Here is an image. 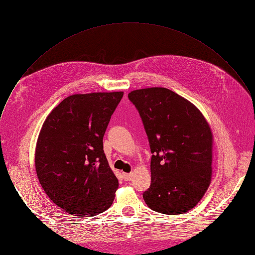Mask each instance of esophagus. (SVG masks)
<instances>
[{
  "mask_svg": "<svg viewBox=\"0 0 255 255\" xmlns=\"http://www.w3.org/2000/svg\"><path fill=\"white\" fill-rule=\"evenodd\" d=\"M122 176H123V179H124V180L128 181V180H130V179L132 178V173H123Z\"/></svg>",
  "mask_w": 255,
  "mask_h": 255,
  "instance_id": "esophagus-1",
  "label": "esophagus"
}]
</instances>
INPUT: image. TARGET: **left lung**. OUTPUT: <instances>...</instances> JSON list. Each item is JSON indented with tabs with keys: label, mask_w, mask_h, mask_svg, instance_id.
<instances>
[{
	"label": "left lung",
	"mask_w": 255,
	"mask_h": 255,
	"mask_svg": "<svg viewBox=\"0 0 255 255\" xmlns=\"http://www.w3.org/2000/svg\"><path fill=\"white\" fill-rule=\"evenodd\" d=\"M147 135L150 185L142 197L154 211L176 215L194 208L212 175V132L189 100L162 87L131 91Z\"/></svg>",
	"instance_id": "1"
}]
</instances>
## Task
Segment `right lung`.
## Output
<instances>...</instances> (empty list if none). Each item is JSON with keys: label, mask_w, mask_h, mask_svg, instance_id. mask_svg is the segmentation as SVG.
I'll return each instance as SVG.
<instances>
[{"label": "right lung", "mask_w": 255, "mask_h": 255, "mask_svg": "<svg viewBox=\"0 0 255 255\" xmlns=\"http://www.w3.org/2000/svg\"><path fill=\"white\" fill-rule=\"evenodd\" d=\"M123 94L71 95L42 126L35 156L37 175L51 201L71 215H97L113 204L119 181L103 139Z\"/></svg>", "instance_id": "add662e5"}]
</instances>
